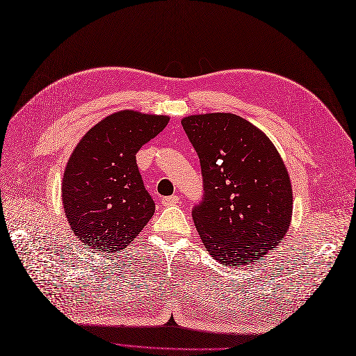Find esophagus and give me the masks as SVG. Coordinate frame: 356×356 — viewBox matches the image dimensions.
I'll return each instance as SVG.
<instances>
[{
    "mask_svg": "<svg viewBox=\"0 0 356 356\" xmlns=\"http://www.w3.org/2000/svg\"><path fill=\"white\" fill-rule=\"evenodd\" d=\"M178 200H179V197H178V195H169V197H165V198H162V204H163L165 207H169V206H175L177 202H178Z\"/></svg>",
    "mask_w": 356,
    "mask_h": 356,
    "instance_id": "esophagus-1",
    "label": "esophagus"
}]
</instances>
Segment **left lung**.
Instances as JSON below:
<instances>
[{
	"label": "left lung",
	"mask_w": 356,
	"mask_h": 356,
	"mask_svg": "<svg viewBox=\"0 0 356 356\" xmlns=\"http://www.w3.org/2000/svg\"><path fill=\"white\" fill-rule=\"evenodd\" d=\"M200 158L204 194L194 225L210 255L246 266L280 245L293 214L286 168L266 134L232 113L184 117Z\"/></svg>",
	"instance_id": "obj_1"
}]
</instances>
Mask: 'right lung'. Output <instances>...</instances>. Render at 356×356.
<instances>
[{"label": "right lung", "instance_id": "add662e5", "mask_svg": "<svg viewBox=\"0 0 356 356\" xmlns=\"http://www.w3.org/2000/svg\"><path fill=\"white\" fill-rule=\"evenodd\" d=\"M168 115L117 111L91 127L66 163L63 210L86 248L126 249L155 213L136 163L139 149L165 129Z\"/></svg>", "mask_w": 356, "mask_h": 356}]
</instances>
